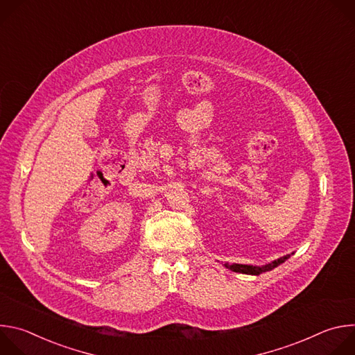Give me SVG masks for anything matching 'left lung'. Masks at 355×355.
Listing matches in <instances>:
<instances>
[{
	"label": "left lung",
	"mask_w": 355,
	"mask_h": 355,
	"mask_svg": "<svg viewBox=\"0 0 355 355\" xmlns=\"http://www.w3.org/2000/svg\"><path fill=\"white\" fill-rule=\"evenodd\" d=\"M288 257H289V256L281 257V259H278V260H275V261H272V263H270V264H267V266H264V267L243 266V264H232V266L225 264V267H226V268H229V270H232V271H234V272L250 274V275H259V274H261V272H266V271H270V270H272V268L278 267V266H279V264H282Z\"/></svg>",
	"instance_id": "1"
}]
</instances>
